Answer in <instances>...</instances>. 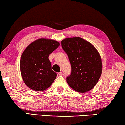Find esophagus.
I'll use <instances>...</instances> for the list:
<instances>
[{"label": "esophagus", "mask_w": 125, "mask_h": 125, "mask_svg": "<svg viewBox=\"0 0 125 125\" xmlns=\"http://www.w3.org/2000/svg\"><path fill=\"white\" fill-rule=\"evenodd\" d=\"M58 75L59 76H62L63 75V73L62 72H60L58 73Z\"/></svg>", "instance_id": "1"}]
</instances>
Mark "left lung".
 I'll list each match as a JSON object with an SVG mask.
<instances>
[{"mask_svg": "<svg viewBox=\"0 0 125 125\" xmlns=\"http://www.w3.org/2000/svg\"><path fill=\"white\" fill-rule=\"evenodd\" d=\"M61 46L71 64V73L67 77L69 86L82 93L93 88L102 72L98 51L92 44L80 37L65 38L61 41Z\"/></svg>", "mask_w": 125, "mask_h": 125, "instance_id": "obj_1", "label": "left lung"}]
</instances>
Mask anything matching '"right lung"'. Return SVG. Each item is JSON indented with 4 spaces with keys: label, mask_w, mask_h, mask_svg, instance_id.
<instances>
[{
    "label": "right lung",
    "mask_w": 125,
    "mask_h": 125,
    "mask_svg": "<svg viewBox=\"0 0 125 125\" xmlns=\"http://www.w3.org/2000/svg\"><path fill=\"white\" fill-rule=\"evenodd\" d=\"M59 45L56 41L41 38L31 43L24 51L20 69L24 82L29 88L43 91L52 84L57 74L51 69L48 57Z\"/></svg>",
    "instance_id": "obj_1"
}]
</instances>
